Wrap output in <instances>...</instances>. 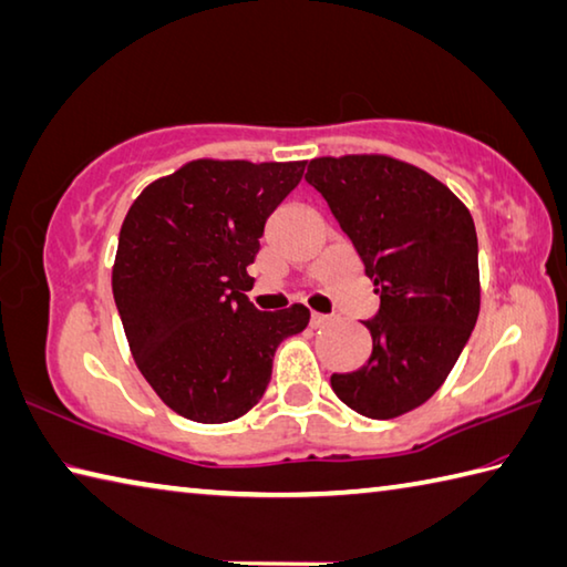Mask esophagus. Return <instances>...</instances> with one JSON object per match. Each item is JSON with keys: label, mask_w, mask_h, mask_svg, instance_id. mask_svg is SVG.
Listing matches in <instances>:
<instances>
[{"label": "esophagus", "mask_w": 567, "mask_h": 567, "mask_svg": "<svg viewBox=\"0 0 567 567\" xmlns=\"http://www.w3.org/2000/svg\"><path fill=\"white\" fill-rule=\"evenodd\" d=\"M310 324L312 327H324V324H329V317L327 315H319V312H312Z\"/></svg>", "instance_id": "obj_1"}]
</instances>
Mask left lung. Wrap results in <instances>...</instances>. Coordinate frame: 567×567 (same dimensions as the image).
Listing matches in <instances>:
<instances>
[{
	"instance_id": "left-lung-1",
	"label": "left lung",
	"mask_w": 567,
	"mask_h": 567,
	"mask_svg": "<svg viewBox=\"0 0 567 567\" xmlns=\"http://www.w3.org/2000/svg\"><path fill=\"white\" fill-rule=\"evenodd\" d=\"M307 183L374 280L379 312L367 319L372 357L332 374L334 394L369 419H394L436 394L481 310L476 225L449 185L382 153L322 156Z\"/></svg>"
}]
</instances>
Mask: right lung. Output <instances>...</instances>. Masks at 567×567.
Listing matches in <instances>:
<instances>
[{
    "label": "right lung",
    "instance_id": "add662e5",
    "mask_svg": "<svg viewBox=\"0 0 567 567\" xmlns=\"http://www.w3.org/2000/svg\"><path fill=\"white\" fill-rule=\"evenodd\" d=\"M305 161L198 158L143 188L121 225L111 287L131 354L153 391L198 424L235 421L262 399L305 305L260 312L248 265L265 220Z\"/></svg>",
    "mask_w": 567,
    "mask_h": 567
}]
</instances>
